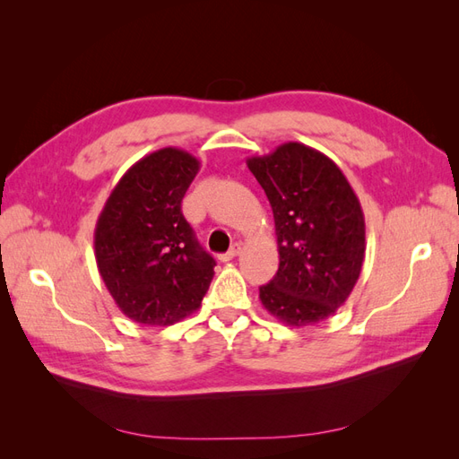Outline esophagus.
I'll list each match as a JSON object with an SVG mask.
<instances>
[{
    "label": "esophagus",
    "instance_id": "1",
    "mask_svg": "<svg viewBox=\"0 0 459 459\" xmlns=\"http://www.w3.org/2000/svg\"><path fill=\"white\" fill-rule=\"evenodd\" d=\"M239 251H241V243H233L226 255H220V260L221 262H230V260H233L235 256L239 255Z\"/></svg>",
    "mask_w": 459,
    "mask_h": 459
}]
</instances>
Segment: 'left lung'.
I'll return each mask as SVG.
<instances>
[{"instance_id": "obj_1", "label": "left lung", "mask_w": 459, "mask_h": 459, "mask_svg": "<svg viewBox=\"0 0 459 459\" xmlns=\"http://www.w3.org/2000/svg\"><path fill=\"white\" fill-rule=\"evenodd\" d=\"M248 170L272 204L280 268L260 302L280 322L304 327L337 312L366 258V220L342 170L324 152L289 142Z\"/></svg>"}]
</instances>
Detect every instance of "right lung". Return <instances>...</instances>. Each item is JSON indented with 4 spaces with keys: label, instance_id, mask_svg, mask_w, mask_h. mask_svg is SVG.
I'll return each mask as SVG.
<instances>
[{
    "label": "right lung",
    "instance_id": "1",
    "mask_svg": "<svg viewBox=\"0 0 459 459\" xmlns=\"http://www.w3.org/2000/svg\"><path fill=\"white\" fill-rule=\"evenodd\" d=\"M199 169L184 149L151 152L118 179L97 218V270L135 324L172 325L199 310L211 287L216 262L182 214Z\"/></svg>",
    "mask_w": 459,
    "mask_h": 459
}]
</instances>
